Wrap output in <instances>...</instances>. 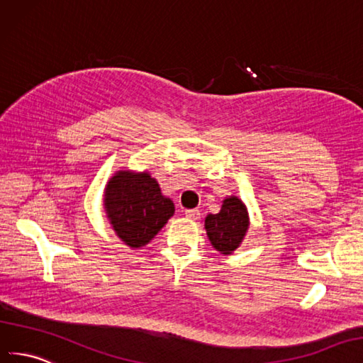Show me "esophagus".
I'll list each match as a JSON object with an SVG mask.
<instances>
[{
  "label": "esophagus",
  "instance_id": "1",
  "mask_svg": "<svg viewBox=\"0 0 363 363\" xmlns=\"http://www.w3.org/2000/svg\"><path fill=\"white\" fill-rule=\"evenodd\" d=\"M185 217L190 220H198L201 217V211L199 210H187L185 211Z\"/></svg>",
  "mask_w": 363,
  "mask_h": 363
}]
</instances>
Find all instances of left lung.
Instances as JSON below:
<instances>
[{"mask_svg": "<svg viewBox=\"0 0 363 363\" xmlns=\"http://www.w3.org/2000/svg\"><path fill=\"white\" fill-rule=\"evenodd\" d=\"M250 225V213L245 202L237 196H228L219 213L205 217L203 226L214 250L231 255L245 240Z\"/></svg>", "mask_w": 363, "mask_h": 363, "instance_id": "left-lung-1", "label": "left lung"}]
</instances>
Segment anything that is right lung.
I'll return each instance as SVG.
<instances>
[{
    "label": "right lung",
    "mask_w": 363,
    "mask_h": 363,
    "mask_svg": "<svg viewBox=\"0 0 363 363\" xmlns=\"http://www.w3.org/2000/svg\"><path fill=\"white\" fill-rule=\"evenodd\" d=\"M103 208L113 233L130 250L150 243L174 214V203L158 181L147 170L130 169L117 170L108 179Z\"/></svg>",
    "instance_id": "obj_1"
}]
</instances>
